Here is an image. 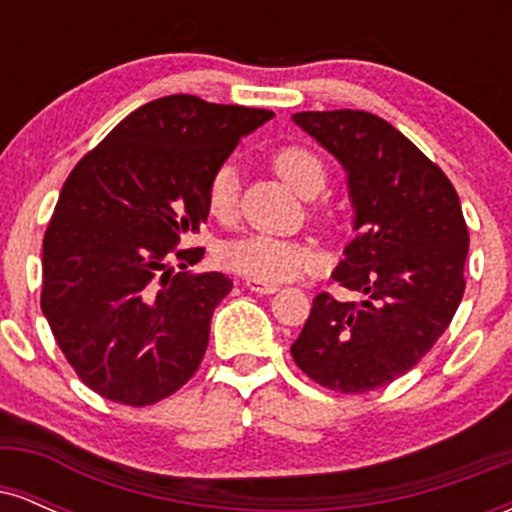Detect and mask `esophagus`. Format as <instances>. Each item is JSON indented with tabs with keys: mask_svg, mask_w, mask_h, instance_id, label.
Masks as SVG:
<instances>
[{
	"mask_svg": "<svg viewBox=\"0 0 512 512\" xmlns=\"http://www.w3.org/2000/svg\"><path fill=\"white\" fill-rule=\"evenodd\" d=\"M245 286H248L252 293H262V296H269V293H274L276 289H279V286H276L274 281L252 279V276H248V279H245Z\"/></svg>",
	"mask_w": 512,
	"mask_h": 512,
	"instance_id": "1",
	"label": "esophagus"
}]
</instances>
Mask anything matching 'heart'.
Instances as JSON below:
<instances>
[{"label":"heart","instance_id":"heart-1","mask_svg":"<svg viewBox=\"0 0 512 512\" xmlns=\"http://www.w3.org/2000/svg\"><path fill=\"white\" fill-rule=\"evenodd\" d=\"M272 166L296 192L315 197L325 187L327 168L315 151L289 144L274 151ZM207 209L216 221L231 223L238 216V173L231 163H223L207 182ZM223 267L264 281H286L313 272L322 257L313 243L293 238H276L267 233L228 240L219 252Z\"/></svg>","mask_w":512,"mask_h":512}]
</instances>
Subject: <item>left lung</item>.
I'll return each instance as SVG.
<instances>
[{
	"label": "left lung",
	"instance_id": "1",
	"mask_svg": "<svg viewBox=\"0 0 512 512\" xmlns=\"http://www.w3.org/2000/svg\"><path fill=\"white\" fill-rule=\"evenodd\" d=\"M293 120L349 173L356 238L332 279L366 298L315 296L291 356L313 383L361 395L409 373L448 330L469 231L448 175L383 117L325 110Z\"/></svg>",
	"mask_w": 512,
	"mask_h": 512
}]
</instances>
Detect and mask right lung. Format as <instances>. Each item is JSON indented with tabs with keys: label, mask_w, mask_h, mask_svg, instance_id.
Segmentation results:
<instances>
[{
	"label": "right lung",
	"mask_w": 512,
	"mask_h": 512,
	"mask_svg": "<svg viewBox=\"0 0 512 512\" xmlns=\"http://www.w3.org/2000/svg\"><path fill=\"white\" fill-rule=\"evenodd\" d=\"M272 117L187 93L158 98L127 115L64 180L43 238L40 308L93 392L146 407L197 373L211 315L233 281L192 274L204 248L180 243L207 221L211 173Z\"/></svg>",
	"instance_id": "1"
}]
</instances>
